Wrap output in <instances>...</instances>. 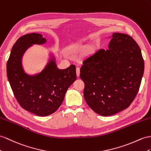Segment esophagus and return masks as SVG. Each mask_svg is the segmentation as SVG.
<instances>
[{
	"instance_id": "1",
	"label": "esophagus",
	"mask_w": 151,
	"mask_h": 151,
	"mask_svg": "<svg viewBox=\"0 0 151 151\" xmlns=\"http://www.w3.org/2000/svg\"><path fill=\"white\" fill-rule=\"evenodd\" d=\"M76 75L77 76H80V68H76Z\"/></svg>"
}]
</instances>
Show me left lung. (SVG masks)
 Masks as SVG:
<instances>
[{"instance_id": "1", "label": "left lung", "mask_w": 151, "mask_h": 151, "mask_svg": "<svg viewBox=\"0 0 151 151\" xmlns=\"http://www.w3.org/2000/svg\"><path fill=\"white\" fill-rule=\"evenodd\" d=\"M80 78L83 96L96 114L109 116L128 108L138 94L144 71L141 50L134 39L113 33L109 49L83 59Z\"/></svg>"}]
</instances>
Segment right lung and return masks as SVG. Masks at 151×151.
Returning <instances> with one entry per match:
<instances>
[{
  "label": "right lung",
  "mask_w": 151,
  "mask_h": 151,
  "mask_svg": "<svg viewBox=\"0 0 151 151\" xmlns=\"http://www.w3.org/2000/svg\"><path fill=\"white\" fill-rule=\"evenodd\" d=\"M45 42L40 34L20 37L13 45L7 63V78L15 98L23 109L38 116L55 112L63 103L68 88L76 79L75 65L60 70L53 61L36 76L25 74L21 63L23 54L30 45Z\"/></svg>",
  "instance_id": "obj_1"
}]
</instances>
